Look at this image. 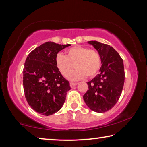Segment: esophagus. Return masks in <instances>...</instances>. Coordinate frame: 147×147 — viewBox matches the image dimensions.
Instances as JSON below:
<instances>
[{"label": "esophagus", "instance_id": "1", "mask_svg": "<svg viewBox=\"0 0 147 147\" xmlns=\"http://www.w3.org/2000/svg\"><path fill=\"white\" fill-rule=\"evenodd\" d=\"M77 85V83H74V82H71L70 83V86L71 88H74V86H76Z\"/></svg>", "mask_w": 147, "mask_h": 147}]
</instances>
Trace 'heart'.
<instances>
[{
	"instance_id": "1",
	"label": "heart",
	"mask_w": 147,
	"mask_h": 147,
	"mask_svg": "<svg viewBox=\"0 0 147 147\" xmlns=\"http://www.w3.org/2000/svg\"><path fill=\"white\" fill-rule=\"evenodd\" d=\"M56 65L64 77H68L75 67L76 70L69 76L72 80L83 79L86 76L91 78L95 76L100 71L101 58L95 50L76 45L69 49L65 56L57 54Z\"/></svg>"
}]
</instances>
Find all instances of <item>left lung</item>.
I'll return each instance as SVG.
<instances>
[{
	"label": "left lung",
	"mask_w": 147,
	"mask_h": 147,
	"mask_svg": "<svg viewBox=\"0 0 147 147\" xmlns=\"http://www.w3.org/2000/svg\"><path fill=\"white\" fill-rule=\"evenodd\" d=\"M88 43L97 50L102 64L100 73L88 82L89 89L83 98L91 110L104 113L115 105L123 91L125 78L123 60L109 45L96 41Z\"/></svg>",
	"instance_id": "1"
}]
</instances>
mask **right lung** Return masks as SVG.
Masks as SVG:
<instances>
[{"instance_id":"right-lung-1","label":"right lung","mask_w":147,"mask_h":147,"mask_svg":"<svg viewBox=\"0 0 147 147\" xmlns=\"http://www.w3.org/2000/svg\"><path fill=\"white\" fill-rule=\"evenodd\" d=\"M71 45L46 42L27 56L23 69V88L26 101L41 115L49 116L61 108L71 87L56 65L59 51Z\"/></svg>"}]
</instances>
